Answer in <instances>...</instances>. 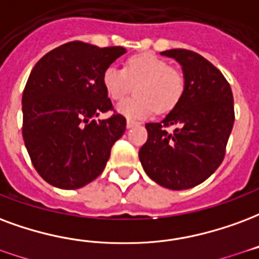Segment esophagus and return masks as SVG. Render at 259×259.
<instances>
[{
  "label": "esophagus",
  "instance_id": "1",
  "mask_svg": "<svg viewBox=\"0 0 259 259\" xmlns=\"http://www.w3.org/2000/svg\"><path fill=\"white\" fill-rule=\"evenodd\" d=\"M139 122H136V120H132V119H127L126 122V126H127V129H132V127H135V126H139Z\"/></svg>",
  "mask_w": 259,
  "mask_h": 259
}]
</instances>
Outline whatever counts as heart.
I'll return each instance as SVG.
<instances>
[{
	"mask_svg": "<svg viewBox=\"0 0 259 259\" xmlns=\"http://www.w3.org/2000/svg\"><path fill=\"white\" fill-rule=\"evenodd\" d=\"M103 85L111 99L119 101L136 85L137 95L122 101L116 110L130 119L149 116L155 110L164 114L181 100L185 89L183 72L154 53L129 57L124 68L110 66L103 74Z\"/></svg>",
	"mask_w": 259,
	"mask_h": 259,
	"instance_id": "heart-1",
	"label": "heart"
}]
</instances>
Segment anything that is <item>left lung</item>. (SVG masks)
<instances>
[{
	"instance_id": "left-lung-1",
	"label": "left lung",
	"mask_w": 259,
	"mask_h": 259,
	"mask_svg": "<svg viewBox=\"0 0 259 259\" xmlns=\"http://www.w3.org/2000/svg\"><path fill=\"white\" fill-rule=\"evenodd\" d=\"M183 67L185 89L181 100L158 123H147L148 140L139 158L151 180L181 191L207 180L225 156L235 111L232 89L221 71L199 53L170 49ZM174 125L168 134L165 127Z\"/></svg>"
}]
</instances>
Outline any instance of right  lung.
Returning a JSON list of instances; mask_svg holds the SVG:
<instances>
[{
	"label": "right lung",
	"instance_id": "add662e5",
	"mask_svg": "<svg viewBox=\"0 0 259 259\" xmlns=\"http://www.w3.org/2000/svg\"><path fill=\"white\" fill-rule=\"evenodd\" d=\"M124 53L122 47L72 41L32 68L22 99L23 140L32 166L53 187L78 189L96 180L124 133L120 114L95 120L114 110L103 74Z\"/></svg>",
	"mask_w": 259,
	"mask_h": 259
}]
</instances>
